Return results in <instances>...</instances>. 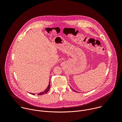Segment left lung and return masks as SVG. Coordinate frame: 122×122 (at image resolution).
<instances>
[{"mask_svg": "<svg viewBox=\"0 0 122 122\" xmlns=\"http://www.w3.org/2000/svg\"><path fill=\"white\" fill-rule=\"evenodd\" d=\"M73 90H74V91H75V92H77V91H75V90H74V89H73Z\"/></svg>", "mask_w": 122, "mask_h": 122, "instance_id": "8db88e82", "label": "left lung"}]
</instances>
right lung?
<instances>
[{
	"label": "right lung",
	"instance_id": "add662e5",
	"mask_svg": "<svg viewBox=\"0 0 122 122\" xmlns=\"http://www.w3.org/2000/svg\"><path fill=\"white\" fill-rule=\"evenodd\" d=\"M50 81H49V85H48V87H47V88H46L45 91H44L43 92H40L39 93H38L37 95H41L46 94V93L49 91V90H50ZM31 94H32V95H35L34 93H31Z\"/></svg>",
	"mask_w": 122,
	"mask_h": 122
}]
</instances>
